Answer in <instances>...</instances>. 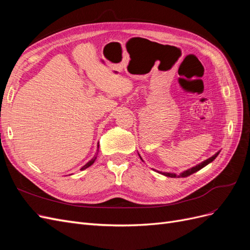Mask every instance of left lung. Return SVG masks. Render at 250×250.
<instances>
[{
	"label": "left lung",
	"mask_w": 250,
	"mask_h": 250,
	"mask_svg": "<svg viewBox=\"0 0 250 250\" xmlns=\"http://www.w3.org/2000/svg\"><path fill=\"white\" fill-rule=\"evenodd\" d=\"M220 153V151H218V152L216 153V154H214L213 156L211 157H209V158H208V160H206L204 162H202V163H200V164H198V165H196L195 167H192V168H190V169H188V170H186V171H184V172H181L179 175H176L175 173H170V172H161V171H157V170H155V169H152V170H154V171H156L157 173H160V174H163V175H165V176H167V177H173V178H175V177H188V175H191V174H193V173H195V172H197V171H199L200 169H202L203 167H206L207 165H208L209 163H211L213 162L215 158L218 156V154ZM139 156H140V158L141 160L143 161V158L141 157V155L139 154ZM144 162V161H143Z\"/></svg>",
	"instance_id": "1"
}]
</instances>
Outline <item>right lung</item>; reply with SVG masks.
<instances>
[{
  "label": "right lung",
  "instance_id": "right-lung-1",
  "mask_svg": "<svg viewBox=\"0 0 250 250\" xmlns=\"http://www.w3.org/2000/svg\"><path fill=\"white\" fill-rule=\"evenodd\" d=\"M98 150H99V144H98ZM98 150H97V153H96V155L92 158V160H90L88 163H86L84 166H83V167L80 169L81 171L82 170H85L86 168H88V167H90V166H92L94 163H95V161H96V158H97V154H98Z\"/></svg>",
  "mask_w": 250,
  "mask_h": 250
}]
</instances>
